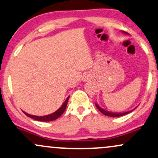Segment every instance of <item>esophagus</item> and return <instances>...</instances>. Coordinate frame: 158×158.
I'll return each mask as SVG.
<instances>
[{"mask_svg": "<svg viewBox=\"0 0 158 158\" xmlns=\"http://www.w3.org/2000/svg\"><path fill=\"white\" fill-rule=\"evenodd\" d=\"M83 81H90L91 79H92V75H91V74L89 73H86L83 76Z\"/></svg>", "mask_w": 158, "mask_h": 158, "instance_id": "obj_1", "label": "esophagus"}]
</instances>
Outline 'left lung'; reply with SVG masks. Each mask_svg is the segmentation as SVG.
I'll return each mask as SVG.
<instances>
[{
	"instance_id": "8db88e82",
	"label": "left lung",
	"mask_w": 158,
	"mask_h": 158,
	"mask_svg": "<svg viewBox=\"0 0 158 158\" xmlns=\"http://www.w3.org/2000/svg\"><path fill=\"white\" fill-rule=\"evenodd\" d=\"M127 33V32H125ZM95 106L96 107H97L98 110L100 111L101 113H103V114H105V115L106 116H109V117H120V116H123V115H126V114H129V113H130L132 112L133 110H131V111H129V112H120V113H115V112H108V111H106L104 109H103L102 108L98 106L97 103H95Z\"/></svg>"
}]
</instances>
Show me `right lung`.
<instances>
[{"label":"right lung","mask_w":158,"mask_h":158,"mask_svg":"<svg viewBox=\"0 0 158 158\" xmlns=\"http://www.w3.org/2000/svg\"><path fill=\"white\" fill-rule=\"evenodd\" d=\"M69 97H68L66 98V100L65 101V102L64 103V104L61 106V107L59 109H57L56 112H55L52 114H48V115H45V116H35V115H31V114H27V113L24 112V114L26 115L29 117V118H32V119L38 120V121H52V120H55L57 119L59 117H60L62 115L63 113L64 112L65 109L66 108V106H67V103L69 101Z\"/></svg>","instance_id":"add662e5"}]
</instances>
